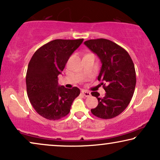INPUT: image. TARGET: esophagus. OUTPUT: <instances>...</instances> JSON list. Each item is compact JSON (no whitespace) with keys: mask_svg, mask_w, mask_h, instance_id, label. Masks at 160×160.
Segmentation results:
<instances>
[{"mask_svg":"<svg viewBox=\"0 0 160 160\" xmlns=\"http://www.w3.org/2000/svg\"><path fill=\"white\" fill-rule=\"evenodd\" d=\"M82 93L84 95L85 97H90V95H91L90 92H89V91H87V90H82Z\"/></svg>","mask_w":160,"mask_h":160,"instance_id":"obj_1","label":"esophagus"}]
</instances>
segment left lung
I'll use <instances>...</instances> for the list:
<instances>
[{
    "label": "left lung",
    "instance_id": "obj_1",
    "mask_svg": "<svg viewBox=\"0 0 160 160\" xmlns=\"http://www.w3.org/2000/svg\"><path fill=\"white\" fill-rule=\"evenodd\" d=\"M84 45L101 60L98 80L106 91L103 98L98 92H91L98 101L91 112L102 119H111L125 110L133 96L136 85L133 61L125 49L109 39H90Z\"/></svg>",
    "mask_w": 160,
    "mask_h": 160
}]
</instances>
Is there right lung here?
I'll list each match as a JSON object with an SVG mask.
<instances>
[{
    "label": "right lung",
    "mask_w": 160,
    "mask_h": 160,
    "mask_svg": "<svg viewBox=\"0 0 160 160\" xmlns=\"http://www.w3.org/2000/svg\"><path fill=\"white\" fill-rule=\"evenodd\" d=\"M84 39H54L40 47L32 56L26 72L27 95L32 107L42 117L51 121L61 119L70 112L80 90L58 84L72 53Z\"/></svg>",
    "instance_id": "right-lung-1"
}]
</instances>
